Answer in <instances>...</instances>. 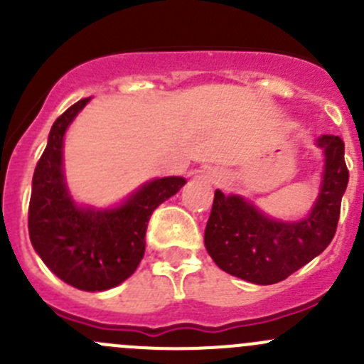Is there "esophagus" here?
I'll list each match as a JSON object with an SVG mask.
<instances>
[{
    "label": "esophagus",
    "mask_w": 364,
    "mask_h": 364,
    "mask_svg": "<svg viewBox=\"0 0 364 364\" xmlns=\"http://www.w3.org/2000/svg\"><path fill=\"white\" fill-rule=\"evenodd\" d=\"M213 179H215V183L222 181V176H220V172H218V174H216V172H215V174H213Z\"/></svg>",
    "instance_id": "esophagus-1"
}]
</instances>
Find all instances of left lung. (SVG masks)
Wrapping results in <instances>:
<instances>
[{
    "label": "left lung",
    "mask_w": 364,
    "mask_h": 364,
    "mask_svg": "<svg viewBox=\"0 0 364 364\" xmlns=\"http://www.w3.org/2000/svg\"><path fill=\"white\" fill-rule=\"evenodd\" d=\"M317 146L326 155L321 192L310 215L299 222L267 218L243 197L216 190L204 245L220 269L252 284L271 285L328 248L338 225L348 168L338 135H322Z\"/></svg>",
    "instance_id": "1"
}]
</instances>
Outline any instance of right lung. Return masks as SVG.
Masks as SVG:
<instances>
[{
	"label": "right lung",
	"instance_id": "right-lung-1",
	"mask_svg": "<svg viewBox=\"0 0 364 364\" xmlns=\"http://www.w3.org/2000/svg\"><path fill=\"white\" fill-rule=\"evenodd\" d=\"M82 98L61 114L33 174L28 229L33 248L58 278L80 291H107L137 269L146 250V229L153 211L176 196L186 179L160 178L142 185L112 209L79 208L63 176V137Z\"/></svg>",
	"mask_w": 364,
	"mask_h": 364
}]
</instances>
